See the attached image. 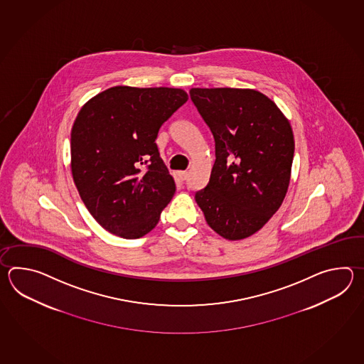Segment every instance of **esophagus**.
I'll return each mask as SVG.
<instances>
[{"mask_svg": "<svg viewBox=\"0 0 364 364\" xmlns=\"http://www.w3.org/2000/svg\"><path fill=\"white\" fill-rule=\"evenodd\" d=\"M179 178L182 179V181H185L188 177V173L187 171H178Z\"/></svg>", "mask_w": 364, "mask_h": 364, "instance_id": "1", "label": "esophagus"}]
</instances>
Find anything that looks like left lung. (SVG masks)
I'll list each match as a JSON object with an SVG mask.
<instances>
[{"instance_id":"8db88e82","label":"left lung","mask_w":364,"mask_h":364,"mask_svg":"<svg viewBox=\"0 0 364 364\" xmlns=\"http://www.w3.org/2000/svg\"><path fill=\"white\" fill-rule=\"evenodd\" d=\"M190 96L215 138L208 185L195 193L207 224L225 240L259 232L287 196L294 157L290 122L251 88H191Z\"/></svg>"}]
</instances>
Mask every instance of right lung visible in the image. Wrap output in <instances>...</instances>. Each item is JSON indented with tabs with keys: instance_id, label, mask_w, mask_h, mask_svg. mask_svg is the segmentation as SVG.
I'll use <instances>...</instances> for the list:
<instances>
[{
	"instance_id": "add662e5",
	"label": "right lung",
	"mask_w": 364,
	"mask_h": 364,
	"mask_svg": "<svg viewBox=\"0 0 364 364\" xmlns=\"http://www.w3.org/2000/svg\"><path fill=\"white\" fill-rule=\"evenodd\" d=\"M187 100L181 88L116 85L79 110L71 129V174L88 212L107 232L136 240L159 223L176 182L155 141Z\"/></svg>"
}]
</instances>
